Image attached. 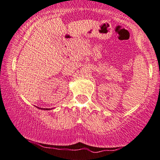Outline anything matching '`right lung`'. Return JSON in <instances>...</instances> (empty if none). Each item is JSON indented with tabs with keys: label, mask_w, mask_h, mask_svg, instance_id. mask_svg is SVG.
<instances>
[{
	"label": "right lung",
	"mask_w": 160,
	"mask_h": 160,
	"mask_svg": "<svg viewBox=\"0 0 160 160\" xmlns=\"http://www.w3.org/2000/svg\"><path fill=\"white\" fill-rule=\"evenodd\" d=\"M42 109H43V108H42ZM44 109H45V108H44ZM46 109H47V110H48V108H46Z\"/></svg>",
	"instance_id": "right-lung-1"
}]
</instances>
